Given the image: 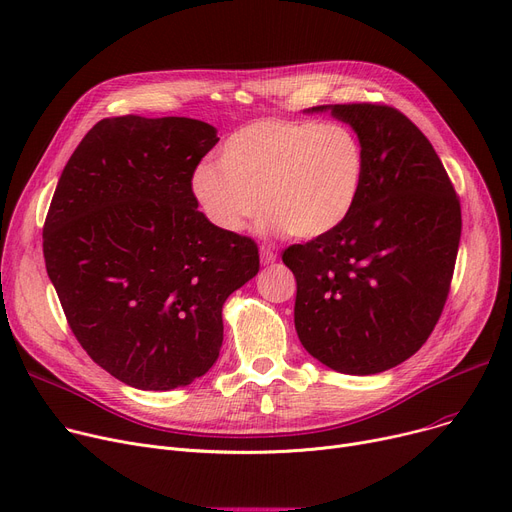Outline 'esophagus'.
<instances>
[{"label": "esophagus", "instance_id": "obj_1", "mask_svg": "<svg viewBox=\"0 0 512 512\" xmlns=\"http://www.w3.org/2000/svg\"><path fill=\"white\" fill-rule=\"evenodd\" d=\"M259 253H261V263H263V265H270V263L276 261V251H274V247H270V245H261Z\"/></svg>", "mask_w": 512, "mask_h": 512}]
</instances>
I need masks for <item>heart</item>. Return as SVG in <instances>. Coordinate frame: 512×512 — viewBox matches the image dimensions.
<instances>
[{
	"mask_svg": "<svg viewBox=\"0 0 512 512\" xmlns=\"http://www.w3.org/2000/svg\"><path fill=\"white\" fill-rule=\"evenodd\" d=\"M365 178V147L346 124L265 118L234 130L220 166L201 164L193 195L224 232L245 230L265 207L292 238H319L353 213Z\"/></svg>",
	"mask_w": 512,
	"mask_h": 512,
	"instance_id": "obj_1",
	"label": "heart"
}]
</instances>
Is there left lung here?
Wrapping results in <instances>:
<instances>
[{
	"label": "left lung",
	"instance_id": "8db88e82",
	"mask_svg": "<svg viewBox=\"0 0 512 512\" xmlns=\"http://www.w3.org/2000/svg\"><path fill=\"white\" fill-rule=\"evenodd\" d=\"M365 147L359 201L334 232L290 245L294 328L334 371L380 373L413 357L446 305L461 240V201L425 134L392 105L336 103Z\"/></svg>",
	"mask_w": 512,
	"mask_h": 512
}]
</instances>
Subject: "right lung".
Listing matches in <instances>:
<instances>
[{"mask_svg": "<svg viewBox=\"0 0 512 512\" xmlns=\"http://www.w3.org/2000/svg\"><path fill=\"white\" fill-rule=\"evenodd\" d=\"M218 141L193 118H103L53 193L47 276L80 346L132 388L205 375L220 357L226 299L259 272L257 242L213 226L193 195Z\"/></svg>", "mask_w": 512, "mask_h": 512, "instance_id": "obj_1", "label": "right lung"}]
</instances>
